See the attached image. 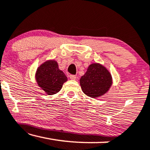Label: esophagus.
Returning <instances> with one entry per match:
<instances>
[{"instance_id":"1","label":"esophagus","mask_w":150,"mask_h":150,"mask_svg":"<svg viewBox=\"0 0 150 150\" xmlns=\"http://www.w3.org/2000/svg\"><path fill=\"white\" fill-rule=\"evenodd\" d=\"M69 78H70V79L71 80H75L76 79V75H70L69 76Z\"/></svg>"}]
</instances>
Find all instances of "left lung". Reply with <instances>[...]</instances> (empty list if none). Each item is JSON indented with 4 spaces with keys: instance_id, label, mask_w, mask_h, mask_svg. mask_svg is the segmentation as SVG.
<instances>
[{
    "instance_id": "8db88e82",
    "label": "left lung",
    "mask_w": 150,
    "mask_h": 150,
    "mask_svg": "<svg viewBox=\"0 0 150 150\" xmlns=\"http://www.w3.org/2000/svg\"><path fill=\"white\" fill-rule=\"evenodd\" d=\"M112 76L107 69L100 63H92L80 79L81 89L89 97L103 96L111 87Z\"/></svg>"
}]
</instances>
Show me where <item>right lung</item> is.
<instances>
[{"label": "right lung", "instance_id": "obj_1", "mask_svg": "<svg viewBox=\"0 0 150 150\" xmlns=\"http://www.w3.org/2000/svg\"><path fill=\"white\" fill-rule=\"evenodd\" d=\"M35 79L38 85L48 95L58 93L63 83L67 81L65 74L59 69L58 63L54 60L45 61L37 69Z\"/></svg>", "mask_w": 150, "mask_h": 150}]
</instances>
